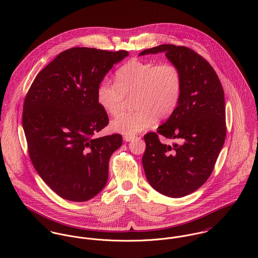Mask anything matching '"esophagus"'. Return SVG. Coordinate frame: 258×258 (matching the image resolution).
I'll list each match as a JSON object with an SVG mask.
<instances>
[{
	"instance_id": "34e87169",
	"label": "esophagus",
	"mask_w": 258,
	"mask_h": 258,
	"mask_svg": "<svg viewBox=\"0 0 258 258\" xmlns=\"http://www.w3.org/2000/svg\"><path fill=\"white\" fill-rule=\"evenodd\" d=\"M135 138V136H130V135H125L124 137H123V140L125 141V142H130L131 140H133Z\"/></svg>"
}]
</instances>
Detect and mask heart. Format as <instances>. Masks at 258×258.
Segmentation results:
<instances>
[{
	"instance_id": "b5f03b06",
	"label": "heart",
	"mask_w": 258,
	"mask_h": 258,
	"mask_svg": "<svg viewBox=\"0 0 258 258\" xmlns=\"http://www.w3.org/2000/svg\"><path fill=\"white\" fill-rule=\"evenodd\" d=\"M182 75L170 62L154 63L132 59L115 73V83L103 78L96 89L102 109L115 115L122 109L125 97L134 94L133 112H122L110 122L113 132L135 135L152 127L157 119L170 116L181 98Z\"/></svg>"
}]
</instances>
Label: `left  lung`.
I'll return each instance as SVG.
<instances>
[{"label": "left lung", "instance_id": "1", "mask_svg": "<svg viewBox=\"0 0 258 258\" xmlns=\"http://www.w3.org/2000/svg\"><path fill=\"white\" fill-rule=\"evenodd\" d=\"M165 52L182 75V93L176 109L145 136L142 158L148 182L157 191L182 198L201 187L211 176L221 148L225 126L224 93L213 67L186 46L161 44L139 53ZM163 136L175 142L162 144Z\"/></svg>", "mask_w": 258, "mask_h": 258}]
</instances>
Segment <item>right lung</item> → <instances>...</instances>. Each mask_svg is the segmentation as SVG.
<instances>
[{
  "mask_svg": "<svg viewBox=\"0 0 258 258\" xmlns=\"http://www.w3.org/2000/svg\"><path fill=\"white\" fill-rule=\"evenodd\" d=\"M128 55L126 50L67 49L39 72L28 91L23 127L30 158L62 199L88 201L107 183L109 159L122 136L93 137L109 122L96 89L113 64Z\"/></svg>",
  "mask_w": 258,
  "mask_h": 258,
  "instance_id": "obj_1",
  "label": "right lung"
}]
</instances>
